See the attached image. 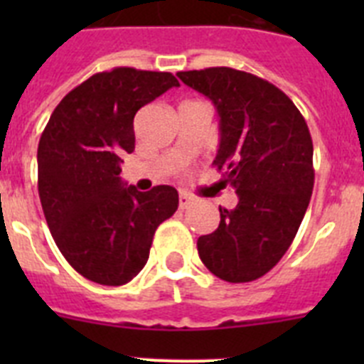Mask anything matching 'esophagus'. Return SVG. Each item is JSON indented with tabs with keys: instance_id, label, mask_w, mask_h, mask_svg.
Here are the masks:
<instances>
[{
	"instance_id": "esophagus-1",
	"label": "esophagus",
	"mask_w": 364,
	"mask_h": 364,
	"mask_svg": "<svg viewBox=\"0 0 364 364\" xmlns=\"http://www.w3.org/2000/svg\"><path fill=\"white\" fill-rule=\"evenodd\" d=\"M191 204H193V197H189L188 193H180V197H178L180 210H188Z\"/></svg>"
}]
</instances>
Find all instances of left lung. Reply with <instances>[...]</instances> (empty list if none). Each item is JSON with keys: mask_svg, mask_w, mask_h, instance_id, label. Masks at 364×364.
I'll return each mask as SVG.
<instances>
[{"mask_svg": "<svg viewBox=\"0 0 364 364\" xmlns=\"http://www.w3.org/2000/svg\"><path fill=\"white\" fill-rule=\"evenodd\" d=\"M213 102L220 144L213 160L237 191L235 210L198 237V255L228 282L262 277L294 242L314 189V144L306 120L284 92L255 74L230 67L176 74Z\"/></svg>", "mask_w": 364, "mask_h": 364, "instance_id": "1", "label": "left lung"}]
</instances>
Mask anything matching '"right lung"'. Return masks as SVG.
<instances>
[{"label":"right lung","mask_w":364,"mask_h":364,"mask_svg":"<svg viewBox=\"0 0 364 364\" xmlns=\"http://www.w3.org/2000/svg\"><path fill=\"white\" fill-rule=\"evenodd\" d=\"M171 73L114 67L58 104L38 146V193L67 262L98 284L122 286L149 259L156 228L178 208L171 186L138 191L120 178L134 151V114L178 87Z\"/></svg>","instance_id":"1"}]
</instances>
